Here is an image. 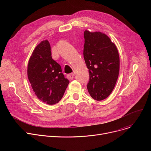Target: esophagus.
Wrapping results in <instances>:
<instances>
[{"label": "esophagus", "instance_id": "obj_1", "mask_svg": "<svg viewBox=\"0 0 151 151\" xmlns=\"http://www.w3.org/2000/svg\"><path fill=\"white\" fill-rule=\"evenodd\" d=\"M67 78L68 79V80H73L74 74L73 73H70L69 75H67Z\"/></svg>", "mask_w": 151, "mask_h": 151}]
</instances>
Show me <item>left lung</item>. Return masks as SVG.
<instances>
[{
    "label": "left lung",
    "mask_w": 151,
    "mask_h": 151,
    "mask_svg": "<svg viewBox=\"0 0 151 151\" xmlns=\"http://www.w3.org/2000/svg\"><path fill=\"white\" fill-rule=\"evenodd\" d=\"M84 37V59L89 73L87 88L94 100H104L112 92L118 78V51L110 38L100 32L85 30Z\"/></svg>",
    "instance_id": "obj_1"
}]
</instances>
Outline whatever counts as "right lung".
<instances>
[{
    "label": "right lung",
    "instance_id": "obj_1",
    "mask_svg": "<svg viewBox=\"0 0 151 151\" xmlns=\"http://www.w3.org/2000/svg\"><path fill=\"white\" fill-rule=\"evenodd\" d=\"M27 76L38 99L51 105L61 100L69 84L60 65L52 59L47 40L35 47L29 60Z\"/></svg>",
    "mask_w": 151,
    "mask_h": 151
}]
</instances>
